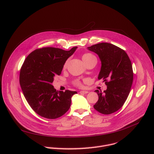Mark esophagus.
<instances>
[{
  "label": "esophagus",
  "instance_id": "34e87169",
  "mask_svg": "<svg viewBox=\"0 0 154 154\" xmlns=\"http://www.w3.org/2000/svg\"><path fill=\"white\" fill-rule=\"evenodd\" d=\"M80 93L87 94V93H88V91H80Z\"/></svg>",
  "mask_w": 154,
  "mask_h": 154
}]
</instances>
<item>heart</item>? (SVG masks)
Returning a JSON list of instances; mask_svg holds the SVG:
<instances>
[{
  "instance_id": "obj_1",
  "label": "heart",
  "mask_w": 154,
  "mask_h": 154,
  "mask_svg": "<svg viewBox=\"0 0 154 154\" xmlns=\"http://www.w3.org/2000/svg\"><path fill=\"white\" fill-rule=\"evenodd\" d=\"M94 58H96V57L94 55H93L92 54H90V53L84 54L83 55V56H82V60H83V61H84V63L85 64H86L87 63H88L89 61H90L91 60H93ZM67 64H68V60H66V61H65V63H64V64L63 65V68H66ZM73 84L75 86H77V87H79V88L83 87V85H82V82H80V80H75L73 82Z\"/></svg>"
}]
</instances>
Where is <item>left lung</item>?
Instances as JSON below:
<instances>
[{
  "mask_svg": "<svg viewBox=\"0 0 154 154\" xmlns=\"http://www.w3.org/2000/svg\"><path fill=\"white\" fill-rule=\"evenodd\" d=\"M97 54L102 66L98 79L107 86L103 91L96 90L99 99L94 108L103 115H109L119 109L127 100L134 80L131 61L120 48L108 42H101L88 48Z\"/></svg>",
  "mask_w": 154,
  "mask_h": 154,
  "instance_id": "1",
  "label": "left lung"
}]
</instances>
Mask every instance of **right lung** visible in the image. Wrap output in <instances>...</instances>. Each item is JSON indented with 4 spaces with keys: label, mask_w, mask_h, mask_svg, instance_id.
Here are the masks:
<instances>
[{
    "label": "right lung",
    "mask_w": 154,
    "mask_h": 154,
    "mask_svg": "<svg viewBox=\"0 0 154 154\" xmlns=\"http://www.w3.org/2000/svg\"><path fill=\"white\" fill-rule=\"evenodd\" d=\"M77 47L70 51L47 47L31 52L22 65L19 83L26 99L39 116L54 119L66 113L76 91H57L52 85L55 75L61 73L66 60Z\"/></svg>",
    "instance_id": "add662e5"
}]
</instances>
